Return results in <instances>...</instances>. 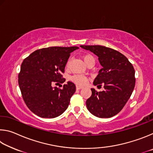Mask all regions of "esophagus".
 <instances>
[{"label":"esophagus","instance_id":"1","mask_svg":"<svg viewBox=\"0 0 153 153\" xmlns=\"http://www.w3.org/2000/svg\"><path fill=\"white\" fill-rule=\"evenodd\" d=\"M83 87H82V86H76V89L77 90H80V89H82Z\"/></svg>","mask_w":153,"mask_h":153}]
</instances>
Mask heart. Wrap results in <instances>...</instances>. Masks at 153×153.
Returning a JSON list of instances; mask_svg holds the SVG:
<instances>
[{
    "label": "heart",
    "instance_id": "heart-1",
    "mask_svg": "<svg viewBox=\"0 0 153 153\" xmlns=\"http://www.w3.org/2000/svg\"><path fill=\"white\" fill-rule=\"evenodd\" d=\"M82 59L84 63L88 66L90 65H94L95 63V59L90 54H85V55H82ZM71 59H69L65 65L66 68H68ZM71 80L76 84L78 85V86H84L87 82V77L84 76H82V75H74V76L71 77Z\"/></svg>",
    "mask_w": 153,
    "mask_h": 153
}]
</instances>
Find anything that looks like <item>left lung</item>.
Listing matches in <instances>:
<instances>
[{"label":"left lung","mask_w":153,"mask_h":153,"mask_svg":"<svg viewBox=\"0 0 153 153\" xmlns=\"http://www.w3.org/2000/svg\"><path fill=\"white\" fill-rule=\"evenodd\" d=\"M98 56L102 68L94 82L105 90L97 92L91 88L92 95L86 100V107L92 115L109 118L122 110L135 86V70L126 56L113 48L100 45L80 46Z\"/></svg>","instance_id":"obj_1"}]
</instances>
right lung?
I'll return each instance as SVG.
<instances>
[{"label":"right lung","instance_id":"1","mask_svg":"<svg viewBox=\"0 0 153 153\" xmlns=\"http://www.w3.org/2000/svg\"><path fill=\"white\" fill-rule=\"evenodd\" d=\"M77 48L53 46L38 49L23 61L18 83L25 105L36 115L56 117L68 107L76 92L75 84L67 82L62 89L53 88L52 84L65 82L62 74L70 53Z\"/></svg>","mask_w":153,"mask_h":153}]
</instances>
